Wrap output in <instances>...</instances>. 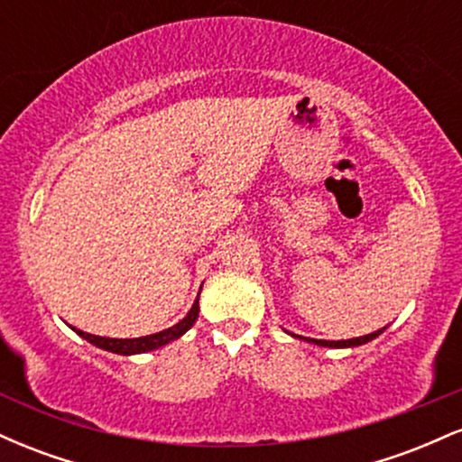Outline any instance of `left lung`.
I'll return each instance as SVG.
<instances>
[{"mask_svg":"<svg viewBox=\"0 0 462 462\" xmlns=\"http://www.w3.org/2000/svg\"><path fill=\"white\" fill-rule=\"evenodd\" d=\"M383 332H384V328H383V330H375V332H371V334H365V337L347 338V341H319V338H306V341L317 343V346H321V347H354V346H363V343L371 341V338L380 337V334H383Z\"/></svg>","mask_w":462,"mask_h":462,"instance_id":"8db88e82","label":"left lung"}]
</instances>
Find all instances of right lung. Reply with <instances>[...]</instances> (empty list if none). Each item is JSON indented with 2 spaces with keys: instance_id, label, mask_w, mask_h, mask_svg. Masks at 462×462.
I'll list each match as a JSON object with an SVG mask.
<instances>
[{
  "instance_id": "add662e5",
  "label": "right lung",
  "mask_w": 462,
  "mask_h": 462,
  "mask_svg": "<svg viewBox=\"0 0 462 462\" xmlns=\"http://www.w3.org/2000/svg\"><path fill=\"white\" fill-rule=\"evenodd\" d=\"M199 300V295H198ZM195 300L193 309L189 310V315L184 317L182 321H178L173 328H167V330L162 332H156V334H150V337H139V338H106V337H95V334H87L82 330H76L79 337L87 338L88 343H93V346L102 347V349H108V352H115V354H124V356H128V354H141V352H152V349H158L162 346H167L169 341H176L178 337H182L184 332L189 330L190 326H193L195 319H198V312H199V301Z\"/></svg>"
}]
</instances>
